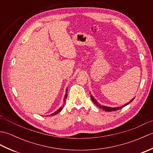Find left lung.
Returning <instances> with one entry per match:
<instances>
[{
    "label": "left lung",
    "instance_id": "8db88e82",
    "mask_svg": "<svg viewBox=\"0 0 153 153\" xmlns=\"http://www.w3.org/2000/svg\"><path fill=\"white\" fill-rule=\"evenodd\" d=\"M91 94V93H90ZM91 100H92V101L94 102V104H95V105L98 106V107H99L100 108H101V109H102V110H105V111H106V112H112V111H116V110H120V109H121V108H122L123 107H124V106H127L128 105H129V103H130L131 102H132L133 100H134V98H133L129 102H127L126 104H125V105H122V106H118V107H109V106H105V105H100V104H99L98 102L97 101V100L94 98V97L92 95H91Z\"/></svg>",
    "mask_w": 153,
    "mask_h": 153
}]
</instances>
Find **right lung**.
<instances>
[{"label": "right lung", "instance_id": "add662e5", "mask_svg": "<svg viewBox=\"0 0 153 153\" xmlns=\"http://www.w3.org/2000/svg\"><path fill=\"white\" fill-rule=\"evenodd\" d=\"M67 91H68V88L66 89V94H65V96H64V102H63V104L65 102V101H66V99H67ZM64 105L62 106L60 108H59V109H58L56 111H55L54 113H53V114H50L49 115V116H54V115H56V114H57L58 113H59V112H61V110L63 109V108H64Z\"/></svg>", "mask_w": 153, "mask_h": 153}]
</instances>
